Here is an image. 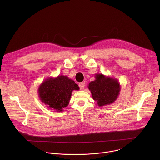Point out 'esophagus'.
I'll return each instance as SVG.
<instances>
[{"label": "esophagus", "instance_id": "34e87169", "mask_svg": "<svg viewBox=\"0 0 160 160\" xmlns=\"http://www.w3.org/2000/svg\"><path fill=\"white\" fill-rule=\"evenodd\" d=\"M85 82H80V83H79V87H80V90H83V88H84V87H85Z\"/></svg>", "mask_w": 160, "mask_h": 160}]
</instances>
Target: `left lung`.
<instances>
[{
	"instance_id": "left-lung-1",
	"label": "left lung",
	"mask_w": 160,
	"mask_h": 160,
	"mask_svg": "<svg viewBox=\"0 0 160 160\" xmlns=\"http://www.w3.org/2000/svg\"><path fill=\"white\" fill-rule=\"evenodd\" d=\"M95 80L88 83V88L98 105L105 106L111 104L118 98L121 85L118 80L103 74H96Z\"/></svg>"
}]
</instances>
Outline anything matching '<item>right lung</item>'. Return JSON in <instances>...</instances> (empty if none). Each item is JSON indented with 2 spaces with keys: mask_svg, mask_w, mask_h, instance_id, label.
<instances>
[{
  "mask_svg": "<svg viewBox=\"0 0 160 160\" xmlns=\"http://www.w3.org/2000/svg\"><path fill=\"white\" fill-rule=\"evenodd\" d=\"M79 88L71 78L58 75L44 80L38 87V94L40 101L49 109L61 112L69 104L73 90H78Z\"/></svg>",
  "mask_w": 160,
  "mask_h": 160,
  "instance_id": "obj_1",
  "label": "right lung"
}]
</instances>
